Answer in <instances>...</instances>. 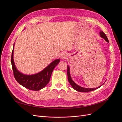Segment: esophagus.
Instances as JSON below:
<instances>
[{
    "mask_svg": "<svg viewBox=\"0 0 122 122\" xmlns=\"http://www.w3.org/2000/svg\"><path fill=\"white\" fill-rule=\"evenodd\" d=\"M67 53H66L65 52L62 53L61 54V58H62V59H65V58H66V57H67Z\"/></svg>",
    "mask_w": 122,
    "mask_h": 122,
    "instance_id": "34e87169",
    "label": "esophagus"
}]
</instances>
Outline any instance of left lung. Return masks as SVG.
I'll return each mask as SVG.
<instances>
[{"mask_svg": "<svg viewBox=\"0 0 122 122\" xmlns=\"http://www.w3.org/2000/svg\"><path fill=\"white\" fill-rule=\"evenodd\" d=\"M100 35L101 37H102V38L104 39L107 42L109 43V41L108 40L107 37L106 35L104 34V32H103V31H101L100 32ZM67 74H68V81L69 83H70V84L71 85V86H72V87L74 88V89L76 91H78V92H91V91H93L97 89V88H99L100 86H99L97 88H84L82 87H81L80 86H79L78 85H77V84H76L72 80L71 76H70V68L68 66V68H67ZM105 83V82H104ZM104 83L103 84H104Z\"/></svg>", "mask_w": 122, "mask_h": 122, "instance_id": "8db88e82", "label": "left lung"}]
</instances>
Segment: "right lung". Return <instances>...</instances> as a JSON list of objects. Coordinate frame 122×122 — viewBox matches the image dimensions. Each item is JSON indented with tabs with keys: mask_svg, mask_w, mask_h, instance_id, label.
Instances as JSON below:
<instances>
[{
	"mask_svg": "<svg viewBox=\"0 0 122 122\" xmlns=\"http://www.w3.org/2000/svg\"><path fill=\"white\" fill-rule=\"evenodd\" d=\"M13 53L14 47L11 57V63L15 78L21 86L32 91L40 90L46 86L49 82L53 69L60 61L59 59L55 60L40 73L35 75H26L21 73L17 70L13 60Z\"/></svg>",
	"mask_w": 122,
	"mask_h": 122,
	"instance_id": "right-lung-1",
	"label": "right lung"
}]
</instances>
